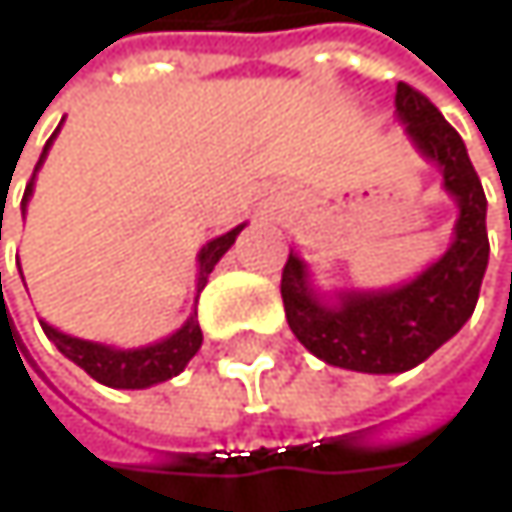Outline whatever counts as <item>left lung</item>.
<instances>
[{"mask_svg":"<svg viewBox=\"0 0 512 512\" xmlns=\"http://www.w3.org/2000/svg\"><path fill=\"white\" fill-rule=\"evenodd\" d=\"M394 106L409 142L439 168L460 210L445 255L397 287H350L332 299L314 287L299 255L290 252L281 272L284 314L299 344L332 367L358 373H403L448 344L474 314L489 263L486 195L460 133L406 82H397Z\"/></svg>","mask_w":512,"mask_h":512,"instance_id":"obj_1","label":"left lung"}]
</instances>
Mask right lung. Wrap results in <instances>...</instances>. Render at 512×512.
Masks as SVG:
<instances>
[{
	"instance_id": "right-lung-1",
	"label": "right lung",
	"mask_w": 512,
	"mask_h": 512,
	"mask_svg": "<svg viewBox=\"0 0 512 512\" xmlns=\"http://www.w3.org/2000/svg\"><path fill=\"white\" fill-rule=\"evenodd\" d=\"M58 130H61V127H58ZM58 130H55V133H58ZM55 133L50 136V142L44 145V154H41L38 165H35V174L41 171L44 159L50 154ZM35 174H32V180H29V186H26V195H23V216H26L29 198H32V192H35ZM243 228H246V225H237L234 231H228V234L210 240V243L198 252V293L204 290V284H207L213 266L222 260V255H225L231 246H234V240L240 237ZM17 266H20V263H17ZM195 302H198V299H195ZM41 329H44V335L50 338L52 344L58 347L61 356L70 358V361L79 364L91 379H97V382H103V385H109V388H151L156 382H165V379L177 376V373L189 364V358L201 350V341H204L201 326H198V311H192L189 320H186L177 332H171L168 338H162V341H156V344H148V347H136V350H121V347H112V344L82 341V338H73V335L58 332L55 326L44 323V320H41Z\"/></svg>"
}]
</instances>
